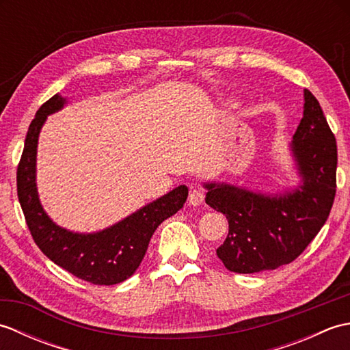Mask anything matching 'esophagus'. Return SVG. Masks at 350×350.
Here are the masks:
<instances>
[{"instance_id": "obj_1", "label": "esophagus", "mask_w": 350, "mask_h": 350, "mask_svg": "<svg viewBox=\"0 0 350 350\" xmlns=\"http://www.w3.org/2000/svg\"><path fill=\"white\" fill-rule=\"evenodd\" d=\"M203 200H204V194H203L202 189L197 188V187H196V188H191L189 196H188V202H189L191 206L202 204Z\"/></svg>"}]
</instances>
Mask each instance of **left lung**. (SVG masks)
I'll list each match as a JSON object with an SVG mask.
<instances>
[{"mask_svg": "<svg viewBox=\"0 0 350 350\" xmlns=\"http://www.w3.org/2000/svg\"><path fill=\"white\" fill-rule=\"evenodd\" d=\"M288 153L296 182L277 191L203 183L206 203L228 219L227 239L217 250L228 271L256 273L293 262L328 219L336 197L337 144L308 90Z\"/></svg>", "mask_w": 350, "mask_h": 350, "instance_id": "1", "label": "left lung"}]
</instances>
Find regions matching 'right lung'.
Instances as JSON below:
<instances>
[{
	"mask_svg": "<svg viewBox=\"0 0 350 350\" xmlns=\"http://www.w3.org/2000/svg\"><path fill=\"white\" fill-rule=\"evenodd\" d=\"M68 102L60 93L52 96L29 124L18 167V198L33 239L44 256L84 281L98 286L118 284L138 269L161 222L182 209L188 188L179 185L99 232L79 233L58 226L43 209L37 191V144L48 116L58 113Z\"/></svg>",
	"mask_w": 350,
	"mask_h": 350,
	"instance_id": "right-lung-1",
	"label": "right lung"
}]
</instances>
